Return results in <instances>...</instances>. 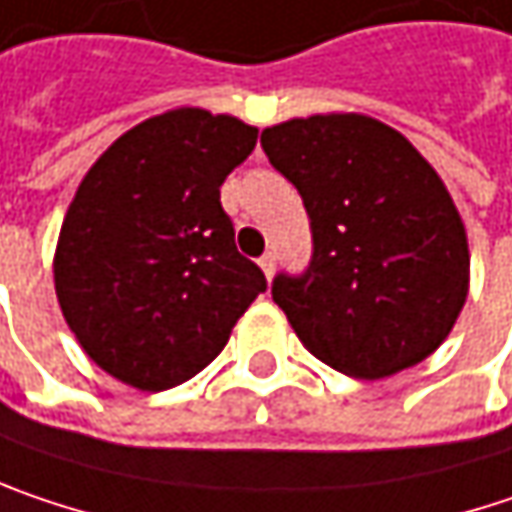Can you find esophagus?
<instances>
[{"mask_svg":"<svg viewBox=\"0 0 512 512\" xmlns=\"http://www.w3.org/2000/svg\"><path fill=\"white\" fill-rule=\"evenodd\" d=\"M259 268H262V271H265V276L271 279V276H274V271H276V253H271V250H268V253H265V256L259 259Z\"/></svg>","mask_w":512,"mask_h":512,"instance_id":"1","label":"esophagus"}]
</instances>
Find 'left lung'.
Instances as JSON below:
<instances>
[{
  "mask_svg": "<svg viewBox=\"0 0 512 512\" xmlns=\"http://www.w3.org/2000/svg\"><path fill=\"white\" fill-rule=\"evenodd\" d=\"M262 148L309 212L311 259L271 294L297 338L352 379L420 364L469 291L466 230L437 171L367 116H309L262 130Z\"/></svg>",
  "mask_w": 512,
  "mask_h": 512,
  "instance_id": "1",
  "label": "left lung"
}]
</instances>
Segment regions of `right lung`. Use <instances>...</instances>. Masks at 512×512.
Here are the masks:
<instances>
[{"mask_svg":"<svg viewBox=\"0 0 512 512\" xmlns=\"http://www.w3.org/2000/svg\"><path fill=\"white\" fill-rule=\"evenodd\" d=\"M259 130L180 107L119 136L63 218L55 291L78 344L113 379L168 390L198 376L268 288L241 256L221 183Z\"/></svg>","mask_w":512,"mask_h":512,"instance_id":"1","label":"right lung"}]
</instances>
